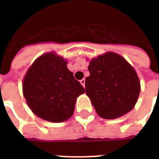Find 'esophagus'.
Segmentation results:
<instances>
[{
    "instance_id": "obj_1",
    "label": "esophagus",
    "mask_w": 159,
    "mask_h": 159,
    "mask_svg": "<svg viewBox=\"0 0 159 159\" xmlns=\"http://www.w3.org/2000/svg\"><path fill=\"white\" fill-rule=\"evenodd\" d=\"M80 82H81V84H82L83 87H85V79L84 78L82 80H80Z\"/></svg>"
}]
</instances>
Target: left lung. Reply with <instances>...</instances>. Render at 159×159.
<instances>
[{"label": "left lung", "instance_id": "obj_1", "mask_svg": "<svg viewBox=\"0 0 159 159\" xmlns=\"http://www.w3.org/2000/svg\"><path fill=\"white\" fill-rule=\"evenodd\" d=\"M86 78V93L102 118L116 119L134 107L140 82L134 67L120 55L107 52L92 58Z\"/></svg>", "mask_w": 159, "mask_h": 159}]
</instances>
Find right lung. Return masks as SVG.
Returning a JSON list of instances; mask_svg holds the SVG:
<instances>
[{"label": "right lung", "mask_w": 159, "mask_h": 159, "mask_svg": "<svg viewBox=\"0 0 159 159\" xmlns=\"http://www.w3.org/2000/svg\"><path fill=\"white\" fill-rule=\"evenodd\" d=\"M85 90L67 67V61L47 53L34 62L23 80L29 107L39 118L63 122L72 116L76 100Z\"/></svg>", "instance_id": "1"}]
</instances>
